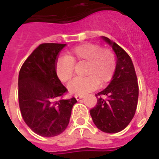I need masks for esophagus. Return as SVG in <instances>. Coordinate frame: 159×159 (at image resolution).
Wrapping results in <instances>:
<instances>
[{
	"label": "esophagus",
	"instance_id": "obj_1",
	"mask_svg": "<svg viewBox=\"0 0 159 159\" xmlns=\"http://www.w3.org/2000/svg\"><path fill=\"white\" fill-rule=\"evenodd\" d=\"M75 98H76L77 100H81L82 98H83V95H81V94H76V95H75Z\"/></svg>",
	"mask_w": 159,
	"mask_h": 159
}]
</instances>
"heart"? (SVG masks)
Returning <instances> with one entry per match:
<instances>
[{
  "instance_id": "heart-1",
  "label": "heart",
  "mask_w": 159,
  "mask_h": 159,
  "mask_svg": "<svg viewBox=\"0 0 159 159\" xmlns=\"http://www.w3.org/2000/svg\"><path fill=\"white\" fill-rule=\"evenodd\" d=\"M86 63L83 74L87 76L78 77L68 85L70 92L84 94L100 86L109 83L116 70V58L109 49H103L96 44H83L70 50L66 58H61L55 64L56 75L62 83L72 78L74 65Z\"/></svg>"
}]
</instances>
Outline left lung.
<instances>
[{
  "label": "left lung",
  "mask_w": 159,
  "mask_h": 159,
  "mask_svg": "<svg viewBox=\"0 0 159 159\" xmlns=\"http://www.w3.org/2000/svg\"><path fill=\"white\" fill-rule=\"evenodd\" d=\"M116 54V70L110 84L98 93L95 107L90 110L93 123L105 133H117L133 119L136 111L139 86L133 62L120 46L101 36ZM102 96V97H100Z\"/></svg>",
  "instance_id": "obj_1"
}]
</instances>
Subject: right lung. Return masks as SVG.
I'll use <instances>...</instances> for the list:
<instances>
[{
  "label": "right lung",
  "mask_w": 159,
  "mask_h": 159,
  "mask_svg": "<svg viewBox=\"0 0 159 159\" xmlns=\"http://www.w3.org/2000/svg\"><path fill=\"white\" fill-rule=\"evenodd\" d=\"M66 44L43 43L23 64L19 74V102L24 121L41 136H56L68 126L76 100L61 99L67 89L55 64Z\"/></svg>",
  "instance_id": "obj_1"
}]
</instances>
